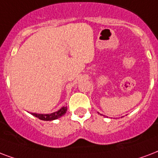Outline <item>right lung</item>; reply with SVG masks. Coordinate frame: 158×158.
Returning a JSON list of instances; mask_svg holds the SVG:
<instances>
[{"mask_svg":"<svg viewBox=\"0 0 158 158\" xmlns=\"http://www.w3.org/2000/svg\"><path fill=\"white\" fill-rule=\"evenodd\" d=\"M66 111H67V106H64L58 111L54 112L52 114H35V113H31V114L40 119V120L52 121V120H55V119L60 118V117L64 116L65 114Z\"/></svg>","mask_w":158,"mask_h":158,"instance_id":"add662e5","label":"right lung"}]
</instances>
